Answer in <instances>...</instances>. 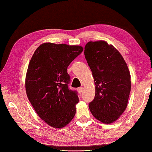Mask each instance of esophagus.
<instances>
[{
    "label": "esophagus",
    "instance_id": "obj_1",
    "mask_svg": "<svg viewBox=\"0 0 152 152\" xmlns=\"http://www.w3.org/2000/svg\"><path fill=\"white\" fill-rule=\"evenodd\" d=\"M77 90H78V91L79 92V93H80V94H81V93L83 92V87H80V88H78V89H77Z\"/></svg>",
    "mask_w": 152,
    "mask_h": 152
}]
</instances>
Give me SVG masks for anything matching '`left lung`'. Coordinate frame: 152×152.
<instances>
[{"label":"left lung","instance_id":"8db88e82","mask_svg":"<svg viewBox=\"0 0 152 152\" xmlns=\"http://www.w3.org/2000/svg\"><path fill=\"white\" fill-rule=\"evenodd\" d=\"M84 55L95 84L89 110L100 121L111 124L127 108L131 88L129 70L121 55L106 42H89Z\"/></svg>","mask_w":152,"mask_h":152}]
</instances>
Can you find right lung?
Instances as JSON below:
<instances>
[{"instance_id":"right-lung-1","label":"right lung","mask_w":152,"mask_h":152,"mask_svg":"<svg viewBox=\"0 0 152 152\" xmlns=\"http://www.w3.org/2000/svg\"><path fill=\"white\" fill-rule=\"evenodd\" d=\"M83 51L79 46L44 43L34 51L25 80L28 99L39 117L51 127L62 128L72 120L79 101L69 88L67 68Z\"/></svg>"}]
</instances>
